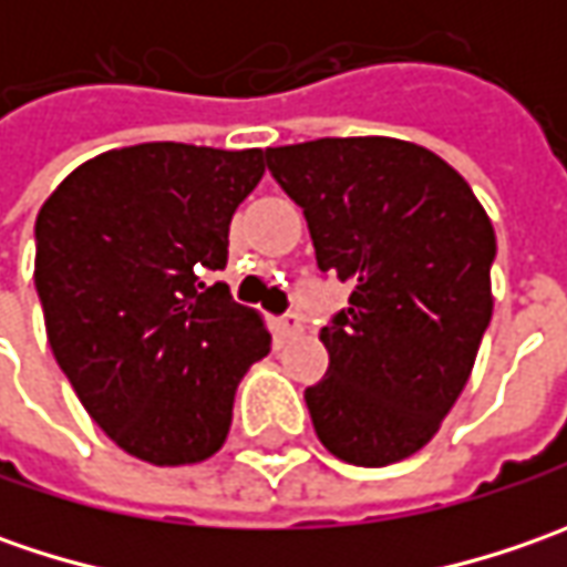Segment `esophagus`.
<instances>
[{
  "instance_id": "esophagus-1",
  "label": "esophagus",
  "mask_w": 567,
  "mask_h": 567,
  "mask_svg": "<svg viewBox=\"0 0 567 567\" xmlns=\"http://www.w3.org/2000/svg\"><path fill=\"white\" fill-rule=\"evenodd\" d=\"M277 328H280V334H284V338H299L306 324H302V316H296V312H287V316L277 321Z\"/></svg>"
}]
</instances>
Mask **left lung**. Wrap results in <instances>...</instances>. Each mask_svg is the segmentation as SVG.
Listing matches in <instances>:
<instances>
[{
	"label": "left lung",
	"instance_id": "left-lung-1",
	"mask_svg": "<svg viewBox=\"0 0 567 567\" xmlns=\"http://www.w3.org/2000/svg\"><path fill=\"white\" fill-rule=\"evenodd\" d=\"M302 207L321 271L353 287L306 388L321 445L357 467L425 447L467 384L492 318L495 229L467 179L429 147L384 135L268 147Z\"/></svg>",
	"mask_w": 567,
	"mask_h": 567
}]
</instances>
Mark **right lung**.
Instances as JSON below:
<instances>
[{
	"label": "right lung",
	"mask_w": 567,
	"mask_h": 567,
	"mask_svg": "<svg viewBox=\"0 0 567 567\" xmlns=\"http://www.w3.org/2000/svg\"><path fill=\"white\" fill-rule=\"evenodd\" d=\"M261 176V147L147 142L84 161L37 214L33 284L55 362L144 464L214 457L239 381L271 350L265 318L205 284Z\"/></svg>",
	"instance_id": "obj_1"
}]
</instances>
